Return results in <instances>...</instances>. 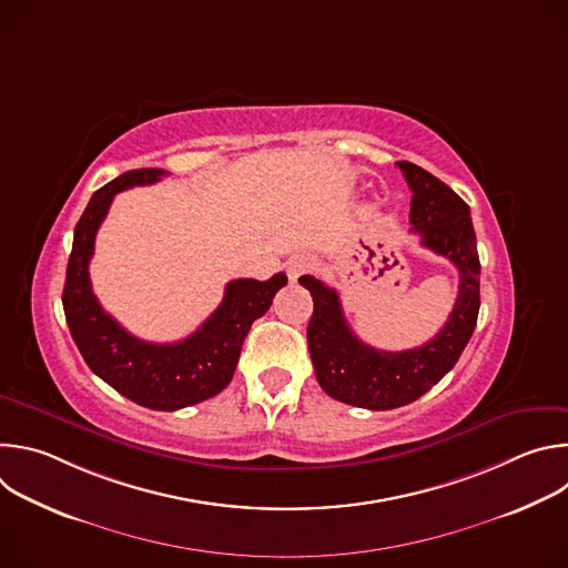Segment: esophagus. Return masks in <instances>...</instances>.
<instances>
[{
  "instance_id": "obj_1",
  "label": "esophagus",
  "mask_w": 568,
  "mask_h": 568,
  "mask_svg": "<svg viewBox=\"0 0 568 568\" xmlns=\"http://www.w3.org/2000/svg\"><path fill=\"white\" fill-rule=\"evenodd\" d=\"M314 267V263H312V258L310 256H303V254H298V256H292L290 261H287V278L292 281V283H296L301 276H305L310 270Z\"/></svg>"
}]
</instances>
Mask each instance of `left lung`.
<instances>
[{
	"instance_id": "1",
	"label": "left lung",
	"mask_w": 568,
	"mask_h": 568,
	"mask_svg": "<svg viewBox=\"0 0 568 568\" xmlns=\"http://www.w3.org/2000/svg\"><path fill=\"white\" fill-rule=\"evenodd\" d=\"M397 166L414 193L412 231L420 233L427 250L454 263L460 276L454 310L440 333L412 351H377L351 331L337 290L314 276L298 278L314 301L307 348L316 382L331 397L371 412L404 407L438 384L467 346L480 307V263L469 206L412 161H397Z\"/></svg>"
}]
</instances>
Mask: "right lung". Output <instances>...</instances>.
<instances>
[{
	"mask_svg": "<svg viewBox=\"0 0 568 568\" xmlns=\"http://www.w3.org/2000/svg\"><path fill=\"white\" fill-rule=\"evenodd\" d=\"M164 169L128 171L99 189L73 229L62 307L69 333L88 366L114 390L154 412H178L217 395L233 377L252 323L276 292L287 285L283 272L270 281L235 278L202 326L182 342L150 344L132 337L92 292L90 261L94 240L116 193L166 178Z\"/></svg>",
	"mask_w": 568,
	"mask_h": 568,
	"instance_id": "1",
	"label": "right lung"
}]
</instances>
